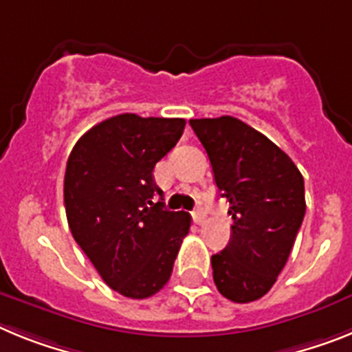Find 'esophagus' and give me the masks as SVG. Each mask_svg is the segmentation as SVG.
Listing matches in <instances>:
<instances>
[{
    "label": "esophagus",
    "mask_w": 352,
    "mask_h": 352,
    "mask_svg": "<svg viewBox=\"0 0 352 352\" xmlns=\"http://www.w3.org/2000/svg\"><path fill=\"white\" fill-rule=\"evenodd\" d=\"M191 214H193V221L197 223V225H201V223L206 221V212H204V209H197Z\"/></svg>",
    "instance_id": "34e87169"
}]
</instances>
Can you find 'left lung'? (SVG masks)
<instances>
[{
	"label": "left lung",
	"mask_w": 352,
	"mask_h": 352,
	"mask_svg": "<svg viewBox=\"0 0 352 352\" xmlns=\"http://www.w3.org/2000/svg\"><path fill=\"white\" fill-rule=\"evenodd\" d=\"M209 155L219 197L227 198L232 235L210 258L212 278L234 303L267 294L305 218V180L292 159L234 117L189 120Z\"/></svg>",
	"instance_id": "8db88e82"
}]
</instances>
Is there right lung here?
<instances>
[{"label":"right lung","instance_id":"right-lung-1","mask_svg":"<svg viewBox=\"0 0 352 352\" xmlns=\"http://www.w3.org/2000/svg\"><path fill=\"white\" fill-rule=\"evenodd\" d=\"M184 125V118L117 115L87 131L67 161L63 201L72 237L125 298H151L166 285L191 227L188 212L155 201L163 191L152 173Z\"/></svg>","mask_w":352,"mask_h":352}]
</instances>
